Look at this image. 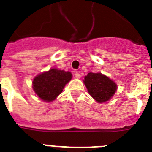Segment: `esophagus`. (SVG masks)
Segmentation results:
<instances>
[{
    "label": "esophagus",
    "mask_w": 152,
    "mask_h": 152,
    "mask_svg": "<svg viewBox=\"0 0 152 152\" xmlns=\"http://www.w3.org/2000/svg\"><path fill=\"white\" fill-rule=\"evenodd\" d=\"M75 77H76V78H77V79L80 78V73H78V72H75Z\"/></svg>",
    "instance_id": "esophagus-1"
}]
</instances>
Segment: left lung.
Here are the masks:
<instances>
[{
	"instance_id": "8db88e82",
	"label": "left lung",
	"mask_w": 152,
	"mask_h": 152,
	"mask_svg": "<svg viewBox=\"0 0 152 152\" xmlns=\"http://www.w3.org/2000/svg\"><path fill=\"white\" fill-rule=\"evenodd\" d=\"M89 94L99 103L105 102L115 95L118 86L113 80L103 74H87L83 80Z\"/></svg>"
}]
</instances>
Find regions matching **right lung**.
<instances>
[{
    "instance_id": "right-lung-1",
    "label": "right lung",
    "mask_w": 152,
    "mask_h": 152,
    "mask_svg": "<svg viewBox=\"0 0 152 152\" xmlns=\"http://www.w3.org/2000/svg\"><path fill=\"white\" fill-rule=\"evenodd\" d=\"M72 78L71 72L53 68L34 77L32 88L39 98L46 102L55 100Z\"/></svg>"
}]
</instances>
